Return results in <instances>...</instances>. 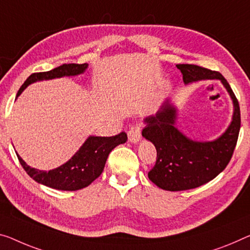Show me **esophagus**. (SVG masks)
Returning a JSON list of instances; mask_svg holds the SVG:
<instances>
[{"label": "esophagus", "instance_id": "1", "mask_svg": "<svg viewBox=\"0 0 250 250\" xmlns=\"http://www.w3.org/2000/svg\"><path fill=\"white\" fill-rule=\"evenodd\" d=\"M141 126L140 125H134L128 130V140L132 143H137L141 140Z\"/></svg>", "mask_w": 250, "mask_h": 250}]
</instances>
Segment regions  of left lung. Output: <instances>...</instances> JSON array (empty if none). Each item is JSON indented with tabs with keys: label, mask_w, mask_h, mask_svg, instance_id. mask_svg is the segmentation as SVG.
Wrapping results in <instances>:
<instances>
[{
	"label": "left lung",
	"mask_w": 250,
	"mask_h": 250,
	"mask_svg": "<svg viewBox=\"0 0 250 250\" xmlns=\"http://www.w3.org/2000/svg\"><path fill=\"white\" fill-rule=\"evenodd\" d=\"M184 83L202 79H219L233 103L232 122L222 135L212 142H194L175 127L176 109L165 102L154 116L145 118L142 135L156 148V162L148 179L167 191L194 189L213 180L231 160L240 129L239 103L220 72L195 64H176Z\"/></svg>",
	"instance_id": "8db88e82"
}]
</instances>
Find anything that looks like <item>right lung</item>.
<instances>
[{"label": "right lung", "instance_id": "1", "mask_svg": "<svg viewBox=\"0 0 250 250\" xmlns=\"http://www.w3.org/2000/svg\"><path fill=\"white\" fill-rule=\"evenodd\" d=\"M88 67L87 63H68L62 64L50 71L34 72L19 89L17 97L30 83L60 78L63 76H76L83 74ZM127 141V134L122 132L118 135L110 137L89 136L79 151L61 167L48 172L40 171L29 167L18 154V159L26 173L37 181L49 188L63 191H76L86 188L102 174L105 163L112 149Z\"/></svg>", "mask_w": 250, "mask_h": 250}]
</instances>
